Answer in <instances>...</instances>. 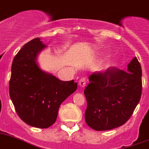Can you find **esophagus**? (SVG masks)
I'll list each match as a JSON object with an SVG mask.
<instances>
[{
  "label": "esophagus",
  "instance_id": "1",
  "mask_svg": "<svg viewBox=\"0 0 149 149\" xmlns=\"http://www.w3.org/2000/svg\"><path fill=\"white\" fill-rule=\"evenodd\" d=\"M86 84H87V78L86 77H82V78H81L79 82H78V84H79V86L81 87H85Z\"/></svg>",
  "mask_w": 149,
  "mask_h": 149
}]
</instances>
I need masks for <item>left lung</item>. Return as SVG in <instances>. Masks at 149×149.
<instances>
[{
  "label": "left lung",
  "mask_w": 149,
  "mask_h": 149,
  "mask_svg": "<svg viewBox=\"0 0 149 149\" xmlns=\"http://www.w3.org/2000/svg\"><path fill=\"white\" fill-rule=\"evenodd\" d=\"M89 81L84 89L87 125L102 131L125 124L142 94V68L136 57L128 64L127 72L110 67L105 72L93 73Z\"/></svg>",
  "instance_id": "1"
}]
</instances>
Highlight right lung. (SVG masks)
I'll use <instances>...</instances> for the list:
<instances>
[{
	"instance_id": "1",
	"label": "right lung",
	"mask_w": 149,
	"mask_h": 149,
	"mask_svg": "<svg viewBox=\"0 0 149 149\" xmlns=\"http://www.w3.org/2000/svg\"><path fill=\"white\" fill-rule=\"evenodd\" d=\"M45 47L39 38L25 44L14 57L9 84L19 117L25 124L42 129L55 123L60 105L77 87L74 80L60 81L40 69L37 57Z\"/></svg>"
}]
</instances>
